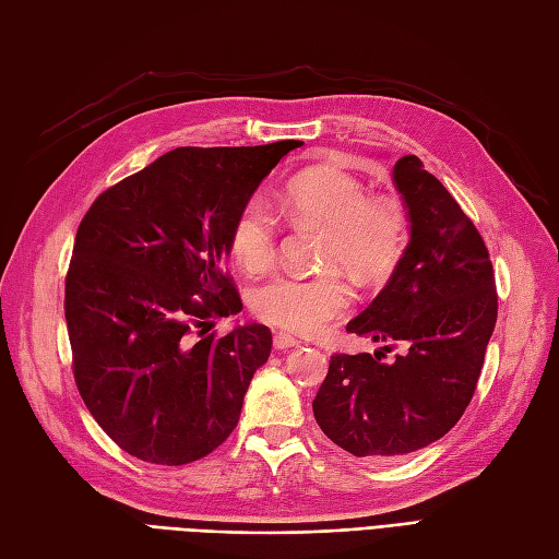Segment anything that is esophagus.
Listing matches in <instances>:
<instances>
[{"label": "esophagus", "mask_w": 559, "mask_h": 559, "mask_svg": "<svg viewBox=\"0 0 559 559\" xmlns=\"http://www.w3.org/2000/svg\"><path fill=\"white\" fill-rule=\"evenodd\" d=\"M275 349H289V347H296L300 341L296 335H292V333H284V331H280V333H275Z\"/></svg>", "instance_id": "1"}]
</instances>
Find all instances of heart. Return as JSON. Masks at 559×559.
Returning <instances> with one entry per match:
<instances>
[{
    "instance_id": "1",
    "label": "heart",
    "mask_w": 559,
    "mask_h": 559,
    "mask_svg": "<svg viewBox=\"0 0 559 559\" xmlns=\"http://www.w3.org/2000/svg\"><path fill=\"white\" fill-rule=\"evenodd\" d=\"M282 212L294 224L321 228L319 275L277 273L251 292V310L267 324L317 333L341 317L352 292L341 273L361 284L378 282L399 263L405 238L403 212L392 200L370 198L366 183L337 167H314L286 181L280 195ZM277 222L261 198H249L235 214L228 247L233 259L249 273L273 263L277 253Z\"/></svg>"
}]
</instances>
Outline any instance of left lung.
<instances>
[{"label":"left lung","mask_w":559,"mask_h":559,"mask_svg":"<svg viewBox=\"0 0 559 559\" xmlns=\"http://www.w3.org/2000/svg\"><path fill=\"white\" fill-rule=\"evenodd\" d=\"M411 242L347 331L384 343L333 354L312 401L317 425L354 456H403L443 438L476 392L497 324V286L478 228L417 156L394 165ZM399 344L404 352L384 362Z\"/></svg>","instance_id":"8db88e82"}]
</instances>
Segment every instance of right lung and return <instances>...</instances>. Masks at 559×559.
<instances>
[{
    "instance_id": "1",
    "label": "right lung",
    "mask_w": 559,
    "mask_h": 559,
    "mask_svg": "<svg viewBox=\"0 0 559 559\" xmlns=\"http://www.w3.org/2000/svg\"><path fill=\"white\" fill-rule=\"evenodd\" d=\"M298 146H179L81 218L64 280L74 380L97 425L138 460L191 464L238 427L273 333L207 335L212 319L242 310L222 261L235 214Z\"/></svg>"
}]
</instances>
